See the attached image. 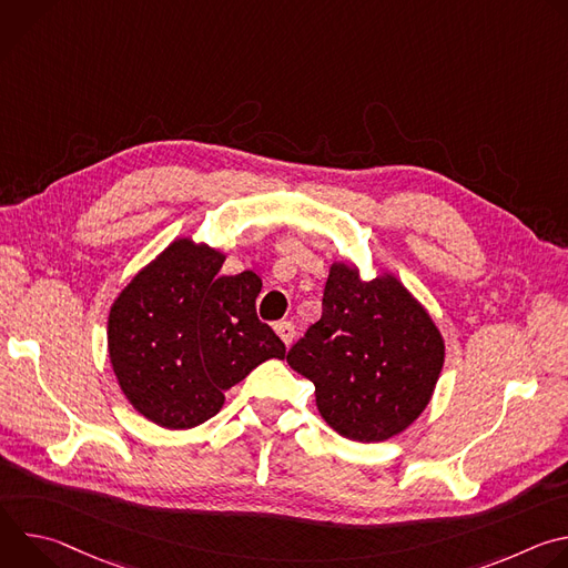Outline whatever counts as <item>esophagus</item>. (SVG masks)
<instances>
[{"mask_svg":"<svg viewBox=\"0 0 568 568\" xmlns=\"http://www.w3.org/2000/svg\"><path fill=\"white\" fill-rule=\"evenodd\" d=\"M274 331H276V335L283 339L285 346L292 344V339H294V323H292V321H278V323H274Z\"/></svg>","mask_w":568,"mask_h":568,"instance_id":"esophagus-1","label":"esophagus"}]
</instances>
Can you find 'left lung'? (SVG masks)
Listing matches in <instances>:
<instances>
[{"label":"left lung","instance_id":"obj_1","mask_svg":"<svg viewBox=\"0 0 568 568\" xmlns=\"http://www.w3.org/2000/svg\"><path fill=\"white\" fill-rule=\"evenodd\" d=\"M443 362V335L420 301L393 274L362 281L346 263H333L321 318L287 353V364L314 384L321 418L359 443L414 425Z\"/></svg>","mask_w":568,"mask_h":568}]
</instances>
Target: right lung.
<instances>
[{
	"instance_id": "1",
	"label": "right lung",
	"mask_w": 568,
	"mask_h": 568,
	"mask_svg": "<svg viewBox=\"0 0 568 568\" xmlns=\"http://www.w3.org/2000/svg\"><path fill=\"white\" fill-rule=\"evenodd\" d=\"M224 254L178 237L123 287L108 316V351L132 407L166 429L213 418L224 390L285 344L256 314L263 281L217 274Z\"/></svg>"
}]
</instances>
